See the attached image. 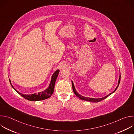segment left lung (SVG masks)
<instances>
[{"mask_svg":"<svg viewBox=\"0 0 134 134\" xmlns=\"http://www.w3.org/2000/svg\"><path fill=\"white\" fill-rule=\"evenodd\" d=\"M120 74L119 75V80H118V85L116 87V88H115V90H114L112 92L110 93L109 94L106 95V96L103 97V98H88V97H84V96H82V95H80L77 91H76V89H75V86H74V84L72 82V81H71V83H72V90H73V92H74L75 94L77 96L79 99L82 100H84V101H89V102H100L103 100H104V99L107 98V97H108L109 95H110L111 94H112V93H113L114 92H115L116 91V90L117 89V88L119 86V83H120Z\"/></svg>","mask_w":134,"mask_h":134,"instance_id":"8db88e82","label":"left lung"}]
</instances>
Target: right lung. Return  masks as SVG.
Here are the masks:
<instances>
[{"label":"right lung","instance_id":"1","mask_svg":"<svg viewBox=\"0 0 134 134\" xmlns=\"http://www.w3.org/2000/svg\"><path fill=\"white\" fill-rule=\"evenodd\" d=\"M59 72V69H57L52 74L51 78V81L50 82V84L48 86V87L45 90L40 92L39 93H35L34 94H22L20 92H19L17 91L13 86L11 81L10 79H9L10 84L12 86V87L13 88V89L16 91L19 94L24 98H25L26 100H28L29 101H41L43 100H46L47 99L49 98L53 93L54 89V85H55V82L57 80V77H58V74Z\"/></svg>","mask_w":134,"mask_h":134}]
</instances>
